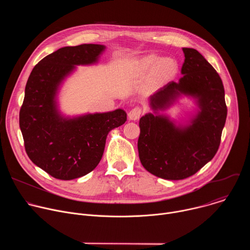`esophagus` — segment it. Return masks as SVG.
I'll return each mask as SVG.
<instances>
[{"instance_id":"obj_1","label":"esophagus","mask_w":250,"mask_h":250,"mask_svg":"<svg viewBox=\"0 0 250 250\" xmlns=\"http://www.w3.org/2000/svg\"><path fill=\"white\" fill-rule=\"evenodd\" d=\"M141 113H142V111H141V109L139 108V106H135V108H133V109H131V110L129 111V113H128V119H129L130 121H136V120L139 119Z\"/></svg>"}]
</instances>
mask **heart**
Returning <instances> with one entry per match:
<instances>
[{
    "instance_id": "obj_1",
    "label": "heart",
    "mask_w": 250,
    "mask_h": 250,
    "mask_svg": "<svg viewBox=\"0 0 250 250\" xmlns=\"http://www.w3.org/2000/svg\"><path fill=\"white\" fill-rule=\"evenodd\" d=\"M138 71L146 74L149 71L148 84L158 86L172 80L179 71V64L172 57L159 58L155 54L142 57L137 64Z\"/></svg>"
}]
</instances>
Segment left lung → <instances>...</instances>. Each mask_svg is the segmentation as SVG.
Returning <instances> with one entry per match:
<instances>
[{"mask_svg":"<svg viewBox=\"0 0 250 250\" xmlns=\"http://www.w3.org/2000/svg\"><path fill=\"white\" fill-rule=\"evenodd\" d=\"M183 75L149 97L152 113L139 120L137 148L148 172L166 180H182L198 172L216 155L228 109L223 81L217 71L194 48H183ZM193 97L197 112L186 125H176L159 110L179 97Z\"/></svg>","mask_w":250,"mask_h":250,"instance_id":"left-lung-1","label":"left lung"}]
</instances>
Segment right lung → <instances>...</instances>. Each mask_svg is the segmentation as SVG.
Instances as JSON below:
<instances>
[{
  "mask_svg": "<svg viewBox=\"0 0 250 250\" xmlns=\"http://www.w3.org/2000/svg\"><path fill=\"white\" fill-rule=\"evenodd\" d=\"M105 46L62 47L32 69L20 111V127L29 159L56 179L73 180L93 171L102 159L108 133L126 122V113L63 116L57 104L59 89L78 65L99 61Z\"/></svg>",
  "mask_w": 250,
  "mask_h": 250,
  "instance_id": "add662e5",
  "label": "right lung"
}]
</instances>
